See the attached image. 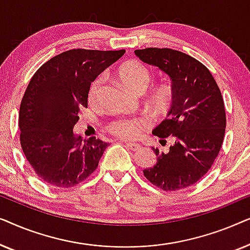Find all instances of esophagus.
Here are the masks:
<instances>
[{"label":"esophagus","mask_w":250,"mask_h":250,"mask_svg":"<svg viewBox=\"0 0 250 250\" xmlns=\"http://www.w3.org/2000/svg\"><path fill=\"white\" fill-rule=\"evenodd\" d=\"M125 146H127L128 149L133 150V151H136V150H139L140 148H141V146L138 145V143H131V142H126Z\"/></svg>","instance_id":"34e87169"}]
</instances>
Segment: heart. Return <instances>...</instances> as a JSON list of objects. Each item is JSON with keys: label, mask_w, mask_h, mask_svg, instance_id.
I'll return each mask as SVG.
<instances>
[{"label": "heart", "mask_w": 250, "mask_h": 250, "mask_svg": "<svg viewBox=\"0 0 250 250\" xmlns=\"http://www.w3.org/2000/svg\"><path fill=\"white\" fill-rule=\"evenodd\" d=\"M116 76L126 87L134 93H143L151 82V73L145 64L139 61H128L121 64L116 70ZM104 78L102 75L94 77L90 83L87 92L88 102L95 104L101 95ZM173 99V87L169 84H160L151 93L150 102L157 110L166 108ZM150 125L149 119L145 116L135 117H122L111 121L108 124V131L118 138L124 140H134L139 138L143 129Z\"/></svg>", "instance_id": "obj_1"}]
</instances>
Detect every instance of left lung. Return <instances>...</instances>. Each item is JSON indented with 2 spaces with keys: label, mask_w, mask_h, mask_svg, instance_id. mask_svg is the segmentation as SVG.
<instances>
[{
  "label": "left lung",
  "mask_w": 250,
  "mask_h": 250,
  "mask_svg": "<svg viewBox=\"0 0 250 250\" xmlns=\"http://www.w3.org/2000/svg\"><path fill=\"white\" fill-rule=\"evenodd\" d=\"M134 52L143 62L168 75L173 87L167 118L152 134L165 143L170 136L174 143L166 152L152 148L157 164L143 174L162 190L184 189L198 182L220 153L227 126L223 97L208 68L189 54L167 47Z\"/></svg>",
  "instance_id": "obj_1"
}]
</instances>
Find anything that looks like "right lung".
I'll list each match as a JSON object with an SVG mask.
<instances>
[{"mask_svg": "<svg viewBox=\"0 0 250 250\" xmlns=\"http://www.w3.org/2000/svg\"><path fill=\"white\" fill-rule=\"evenodd\" d=\"M125 50L73 49L41 66L30 80L19 110L20 145L37 176L57 188H70L97 169L108 146L95 136H76L74 126L94 77Z\"/></svg>", "mask_w": 250, "mask_h": 250, "instance_id": "add662e5", "label": "right lung"}]
</instances>
